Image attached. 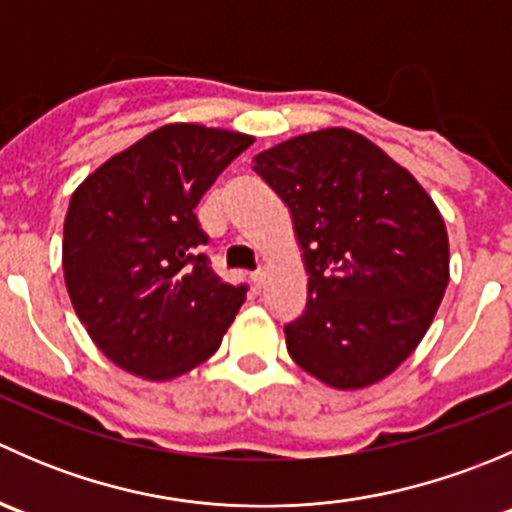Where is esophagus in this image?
Instances as JSON below:
<instances>
[{
	"label": "esophagus",
	"mask_w": 512,
	"mask_h": 512,
	"mask_svg": "<svg viewBox=\"0 0 512 512\" xmlns=\"http://www.w3.org/2000/svg\"><path fill=\"white\" fill-rule=\"evenodd\" d=\"M265 280H267V272L262 270V267L257 272H252V285H255L257 289L265 287Z\"/></svg>",
	"instance_id": "34e87169"
}]
</instances>
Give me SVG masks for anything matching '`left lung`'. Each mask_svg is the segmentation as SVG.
Instances as JSON below:
<instances>
[{"mask_svg": "<svg viewBox=\"0 0 512 512\" xmlns=\"http://www.w3.org/2000/svg\"><path fill=\"white\" fill-rule=\"evenodd\" d=\"M255 173L292 213L309 285L285 327L294 364L334 389L389 376L431 327L448 285V235L418 180L349 128L289 138Z\"/></svg>", "mask_w": 512, "mask_h": 512, "instance_id": "left-lung-1", "label": "left lung"}]
</instances>
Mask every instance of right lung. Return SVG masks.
<instances>
[{
	"label": "right lung",
	"mask_w": 512,
	"mask_h": 512,
	"mask_svg": "<svg viewBox=\"0 0 512 512\" xmlns=\"http://www.w3.org/2000/svg\"><path fill=\"white\" fill-rule=\"evenodd\" d=\"M250 143L245 133L168 123L71 195L66 289L89 337L121 369L165 381L218 352L247 285L215 275L193 210Z\"/></svg>",
	"instance_id": "obj_1"
}]
</instances>
